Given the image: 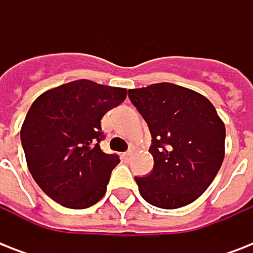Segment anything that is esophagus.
<instances>
[{
    "label": "esophagus",
    "instance_id": "esophagus-1",
    "mask_svg": "<svg viewBox=\"0 0 253 253\" xmlns=\"http://www.w3.org/2000/svg\"><path fill=\"white\" fill-rule=\"evenodd\" d=\"M131 158V152H125V154H122V159L125 160V162H128Z\"/></svg>",
    "mask_w": 253,
    "mask_h": 253
}]
</instances>
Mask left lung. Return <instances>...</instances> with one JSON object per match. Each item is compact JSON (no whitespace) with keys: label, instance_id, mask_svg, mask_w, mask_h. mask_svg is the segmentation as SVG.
<instances>
[{"label":"left lung","instance_id":"8db88e82","mask_svg":"<svg viewBox=\"0 0 253 253\" xmlns=\"http://www.w3.org/2000/svg\"><path fill=\"white\" fill-rule=\"evenodd\" d=\"M128 98L152 136L154 168L135 177L142 197L160 209L192 204L223 163L226 128L215 107L200 93L170 83L130 89Z\"/></svg>","mask_w":253,"mask_h":253}]
</instances>
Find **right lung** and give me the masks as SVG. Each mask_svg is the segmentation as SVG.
Wrapping results in <instances>:
<instances>
[{
  "label": "right lung",
  "mask_w": 253,
  "mask_h": 253,
  "mask_svg": "<svg viewBox=\"0 0 253 253\" xmlns=\"http://www.w3.org/2000/svg\"><path fill=\"white\" fill-rule=\"evenodd\" d=\"M126 89L77 80L44 91L30 107L21 142L30 173L61 206L86 209L106 193L121 160L105 154L101 119L126 98Z\"/></svg>",
  "instance_id": "obj_1"
}]
</instances>
